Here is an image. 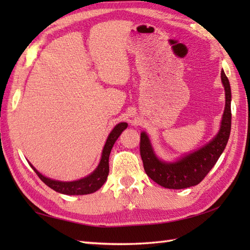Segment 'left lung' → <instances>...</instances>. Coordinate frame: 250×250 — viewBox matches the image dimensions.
<instances>
[{"label":"left lung","instance_id":"1","mask_svg":"<svg viewBox=\"0 0 250 250\" xmlns=\"http://www.w3.org/2000/svg\"><path fill=\"white\" fill-rule=\"evenodd\" d=\"M221 83L225 87L226 105L220 129L213 139L199 149L180 157L173 162L159 159L149 136L141 133V157L146 174L153 182L168 189H184L200 184L218 161L229 141L231 132V87L224 70Z\"/></svg>","mask_w":250,"mask_h":250}]
</instances>
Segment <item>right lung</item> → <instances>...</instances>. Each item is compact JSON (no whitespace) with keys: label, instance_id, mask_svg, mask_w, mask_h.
I'll return each instance as SVG.
<instances>
[{"label":"right lung","instance_id":"add662e5","mask_svg":"<svg viewBox=\"0 0 250 250\" xmlns=\"http://www.w3.org/2000/svg\"><path fill=\"white\" fill-rule=\"evenodd\" d=\"M126 126H128L126 122H120V124L115 125V128L111 130L107 140H106L98 167L95 168L91 174H89L88 176L82 179L74 180V182H61V180L51 179L49 177L44 176L43 174H41L30 162L29 164L31 167L34 169V172L37 174V176L41 178L42 182L45 183L52 190L57 191V192L67 195H83L93 193L102 187L104 183L106 182V179H107L109 173V153L111 151V148H113L115 144V142L120 136L122 131L126 129Z\"/></svg>","mask_w":250,"mask_h":250}]
</instances>
